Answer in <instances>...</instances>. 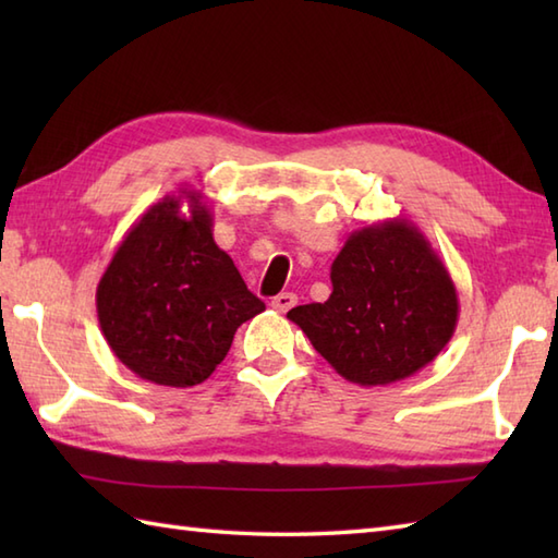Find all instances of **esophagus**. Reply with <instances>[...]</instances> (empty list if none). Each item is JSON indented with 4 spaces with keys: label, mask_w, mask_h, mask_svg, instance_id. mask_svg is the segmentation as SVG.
Listing matches in <instances>:
<instances>
[{
    "label": "esophagus",
    "mask_w": 558,
    "mask_h": 558,
    "mask_svg": "<svg viewBox=\"0 0 558 558\" xmlns=\"http://www.w3.org/2000/svg\"><path fill=\"white\" fill-rule=\"evenodd\" d=\"M294 304H298V294H294V292H280L278 298H272V300H270V306H272V310L280 312V314L290 312Z\"/></svg>",
    "instance_id": "esophagus-1"
}]
</instances>
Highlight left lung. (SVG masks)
<instances>
[{
    "instance_id": "left-lung-1",
    "label": "left lung",
    "mask_w": 558,
    "mask_h": 558,
    "mask_svg": "<svg viewBox=\"0 0 558 558\" xmlns=\"http://www.w3.org/2000/svg\"><path fill=\"white\" fill-rule=\"evenodd\" d=\"M322 304L288 312L333 369L357 386H386L438 357L458 326V292L429 240L390 218L348 236Z\"/></svg>"
}]
</instances>
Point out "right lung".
<instances>
[{
  "instance_id": "add662e5",
  "label": "right lung",
  "mask_w": 558,
  "mask_h": 558,
  "mask_svg": "<svg viewBox=\"0 0 558 558\" xmlns=\"http://www.w3.org/2000/svg\"><path fill=\"white\" fill-rule=\"evenodd\" d=\"M182 199L189 214L179 210ZM96 306L114 357L170 388L204 384L234 330L266 310L213 240L210 208L194 189L160 198L129 228L98 282Z\"/></svg>"
}]
</instances>
